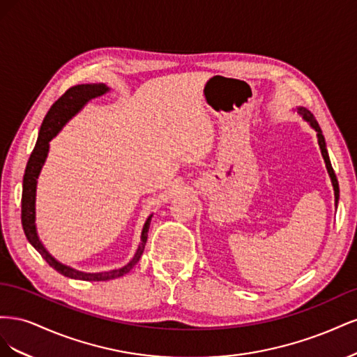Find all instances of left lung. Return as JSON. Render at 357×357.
<instances>
[{"label":"left lung","mask_w":357,"mask_h":357,"mask_svg":"<svg viewBox=\"0 0 357 357\" xmlns=\"http://www.w3.org/2000/svg\"><path fill=\"white\" fill-rule=\"evenodd\" d=\"M298 113H301L302 116H304V119L307 122H310V125L316 129L317 131V138H319V146H320V150H321V155H323V159H325L326 162V168H328V172L331 176V180H332V186H333V192H335V204H338V198H340V186H338V180H337V176H335V171L331 165V159H329V155H328V150H326V143H325V137H323L321 134V129L316 121L314 114H312L310 110L304 109V107H299L298 109Z\"/></svg>","instance_id":"8db88e82"}]
</instances>
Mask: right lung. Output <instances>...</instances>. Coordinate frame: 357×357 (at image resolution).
Here are the masks:
<instances>
[{"label": "right lung", "instance_id": "1", "mask_svg": "<svg viewBox=\"0 0 357 357\" xmlns=\"http://www.w3.org/2000/svg\"><path fill=\"white\" fill-rule=\"evenodd\" d=\"M107 91H109V88H107L105 84H77L67 89L55 102L52 104L45 117V121L41 123L38 139L28 159L25 176H24L22 215H20V218H22L24 232L26 235L28 241L34 245V248L43 256V259H45L53 269H56L59 274L70 278H75V280H84V282H107V280L122 277L131 271L144 252L149 226H150V220H152V215H150L144 223V228L142 232V244L138 245V250L132 257V261L128 265H125L123 268L113 269V271H107V273H96V274L80 273V271H75V269L70 266L62 265L46 252V248L43 247L41 241L38 240L36 223H34L36 222V186H37V178L41 171V167L45 164L47 152H49V142L59 132V129L66 125L86 102L95 98V96L105 93Z\"/></svg>", "mask_w": 357, "mask_h": 357}]
</instances>
